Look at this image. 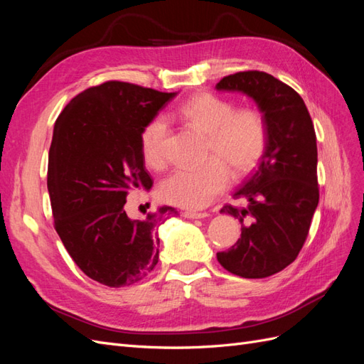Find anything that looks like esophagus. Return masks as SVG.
Listing matches in <instances>:
<instances>
[{
  "label": "esophagus",
  "instance_id": "obj_1",
  "mask_svg": "<svg viewBox=\"0 0 364 364\" xmlns=\"http://www.w3.org/2000/svg\"><path fill=\"white\" fill-rule=\"evenodd\" d=\"M182 215L185 218H205V217H208L206 213H196V211H183Z\"/></svg>",
  "mask_w": 364,
  "mask_h": 364
}]
</instances>
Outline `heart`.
<instances>
[{"instance_id": "1", "label": "heart", "mask_w": 364, "mask_h": 364, "mask_svg": "<svg viewBox=\"0 0 364 364\" xmlns=\"http://www.w3.org/2000/svg\"><path fill=\"white\" fill-rule=\"evenodd\" d=\"M186 126L206 136V156L202 167L173 170L159 185V197L167 203L185 209H202L226 190L229 171L243 178L257 168L267 147V127L257 107L235 105L211 92L191 97L179 107ZM168 121L162 115L151 118L142 127L139 147L150 167H161L165 161V141Z\"/></svg>"}]
</instances>
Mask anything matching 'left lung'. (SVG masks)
<instances>
[{"mask_svg":"<svg viewBox=\"0 0 364 364\" xmlns=\"http://www.w3.org/2000/svg\"><path fill=\"white\" fill-rule=\"evenodd\" d=\"M215 90L253 98L267 127L266 153L234 194L247 206L220 211L240 220L241 237L217 259L237 277L267 278L299 255L318 203L314 126L302 97L267 73L230 74Z\"/></svg>","mask_w":364,"mask_h":364,"instance_id":"obj_1","label":"left lung"}]
</instances>
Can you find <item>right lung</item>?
<instances>
[{"instance_id": "1", "label": "right lung", "mask_w": 364, "mask_h": 364, "mask_svg": "<svg viewBox=\"0 0 364 364\" xmlns=\"http://www.w3.org/2000/svg\"><path fill=\"white\" fill-rule=\"evenodd\" d=\"M176 92L127 82L87 87L56 119L47 185L54 229L80 270L107 287L144 279L159 258V226L171 206L144 220L126 214L127 194L153 181L139 147L141 130Z\"/></svg>"}]
</instances>
